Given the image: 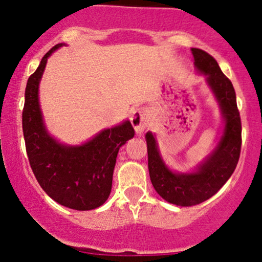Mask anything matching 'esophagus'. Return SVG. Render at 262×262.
I'll use <instances>...</instances> for the list:
<instances>
[{"label":"esophagus","instance_id":"esophagus-1","mask_svg":"<svg viewBox=\"0 0 262 262\" xmlns=\"http://www.w3.org/2000/svg\"><path fill=\"white\" fill-rule=\"evenodd\" d=\"M131 124L137 134H142L148 125V113L144 108H137L132 112Z\"/></svg>","mask_w":262,"mask_h":262}]
</instances>
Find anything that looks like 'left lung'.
<instances>
[{
  "label": "left lung",
  "mask_w": 262,
  "mask_h": 262,
  "mask_svg": "<svg viewBox=\"0 0 262 262\" xmlns=\"http://www.w3.org/2000/svg\"><path fill=\"white\" fill-rule=\"evenodd\" d=\"M192 53L196 69L208 75L206 81L220 103L226 125L219 146L194 173L171 172L161 160L153 135H146L151 185L161 198L180 206L196 205L211 198L233 173L242 148V121L231 80L208 52L192 48Z\"/></svg>",
  "instance_id": "1"
}]
</instances>
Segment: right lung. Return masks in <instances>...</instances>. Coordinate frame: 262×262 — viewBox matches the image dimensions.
<instances>
[{"instance_id":"obj_1","label":"right lung","mask_w":262,"mask_h":262,"mask_svg":"<svg viewBox=\"0 0 262 262\" xmlns=\"http://www.w3.org/2000/svg\"><path fill=\"white\" fill-rule=\"evenodd\" d=\"M51 48L36 72L28 79L23 108V134L31 170L41 188L60 205L74 210H92L108 199L118 151L134 137L130 121L106 128L80 147H67L54 141L45 128L38 105V82Z\"/></svg>"}]
</instances>
